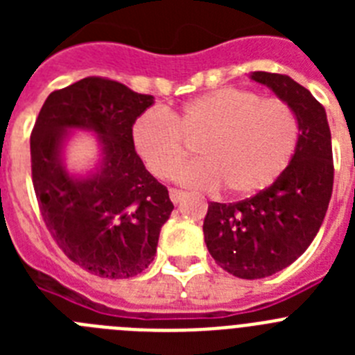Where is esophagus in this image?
<instances>
[{
  "label": "esophagus",
  "mask_w": 355,
  "mask_h": 355,
  "mask_svg": "<svg viewBox=\"0 0 355 355\" xmlns=\"http://www.w3.org/2000/svg\"><path fill=\"white\" fill-rule=\"evenodd\" d=\"M184 197H187V193L181 192V190H171V200L174 202V205H180V202H183Z\"/></svg>",
  "instance_id": "34e87169"
}]
</instances>
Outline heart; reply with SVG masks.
Wrapping results in <instances>:
<instances>
[{
	"label": "heart",
	"instance_id": "obj_1",
	"mask_svg": "<svg viewBox=\"0 0 355 355\" xmlns=\"http://www.w3.org/2000/svg\"><path fill=\"white\" fill-rule=\"evenodd\" d=\"M131 140L159 180L172 178L187 158L184 140H199L200 159L181 168L178 181L208 190L224 187L231 196L245 197L286 171L299 144V122L284 101L224 87L193 97L171 115L146 110L135 121Z\"/></svg>",
	"mask_w": 355,
	"mask_h": 355
}]
</instances>
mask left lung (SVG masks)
<instances>
[{"instance_id": "left-lung-1", "label": "left lung", "mask_w": 355, "mask_h": 355, "mask_svg": "<svg viewBox=\"0 0 355 355\" xmlns=\"http://www.w3.org/2000/svg\"><path fill=\"white\" fill-rule=\"evenodd\" d=\"M293 110L299 144L286 171L268 188L233 205L211 202L205 241L211 258L240 279H263L290 266L311 245L332 196L334 165L327 114L290 76L250 72Z\"/></svg>"}]
</instances>
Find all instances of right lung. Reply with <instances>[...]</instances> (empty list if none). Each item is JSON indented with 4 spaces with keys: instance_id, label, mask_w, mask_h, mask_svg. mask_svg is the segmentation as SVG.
<instances>
[{
    "instance_id": "obj_1",
    "label": "right lung",
    "mask_w": 355,
    "mask_h": 355,
    "mask_svg": "<svg viewBox=\"0 0 355 355\" xmlns=\"http://www.w3.org/2000/svg\"><path fill=\"white\" fill-rule=\"evenodd\" d=\"M155 97L105 78H83L44 101L31 131V180L49 233L90 274L126 279L156 256L174 205L135 153L131 130ZM72 130L96 135L100 158L71 173L63 150Z\"/></svg>"
}]
</instances>
